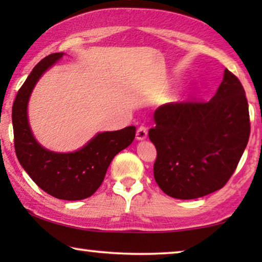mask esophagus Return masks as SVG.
I'll use <instances>...</instances> for the list:
<instances>
[{
  "mask_svg": "<svg viewBox=\"0 0 262 262\" xmlns=\"http://www.w3.org/2000/svg\"><path fill=\"white\" fill-rule=\"evenodd\" d=\"M147 135H148V128L145 126H140L137 128L136 130V140L142 141L144 139H147Z\"/></svg>",
  "mask_w": 262,
  "mask_h": 262,
  "instance_id": "1",
  "label": "esophagus"
}]
</instances>
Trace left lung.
<instances>
[{"mask_svg":"<svg viewBox=\"0 0 262 262\" xmlns=\"http://www.w3.org/2000/svg\"><path fill=\"white\" fill-rule=\"evenodd\" d=\"M149 139L157 150L154 177L168 196L190 200L224 187L236 171L251 133L245 90L224 70L209 101L159 106Z\"/></svg>","mask_w":262,"mask_h":262,"instance_id":"left-lung-1","label":"left lung"}]
</instances>
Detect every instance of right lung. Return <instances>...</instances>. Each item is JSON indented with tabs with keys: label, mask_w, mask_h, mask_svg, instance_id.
<instances>
[{
	"label": "right lung",
	"mask_w": 262,
	"mask_h": 262,
	"mask_svg": "<svg viewBox=\"0 0 262 262\" xmlns=\"http://www.w3.org/2000/svg\"><path fill=\"white\" fill-rule=\"evenodd\" d=\"M63 53H53L35 66L18 90L12 105V126L17 158L43 192L68 201L91 196L103 184L111 162L135 139L136 128L97 134L78 151L53 152L42 148L32 135L28 121V103L35 83Z\"/></svg>",
	"instance_id": "1"
}]
</instances>
